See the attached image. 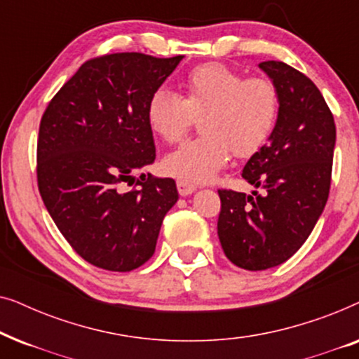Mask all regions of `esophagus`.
Returning a JSON list of instances; mask_svg holds the SVG:
<instances>
[{
  "mask_svg": "<svg viewBox=\"0 0 359 359\" xmlns=\"http://www.w3.org/2000/svg\"><path fill=\"white\" fill-rule=\"evenodd\" d=\"M176 188H178V193L181 196H189L196 191V186L193 183H189V181H184V180L176 181Z\"/></svg>",
  "mask_w": 359,
  "mask_h": 359,
  "instance_id": "esophagus-1",
  "label": "esophagus"
}]
</instances>
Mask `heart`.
<instances>
[{
    "mask_svg": "<svg viewBox=\"0 0 359 359\" xmlns=\"http://www.w3.org/2000/svg\"><path fill=\"white\" fill-rule=\"evenodd\" d=\"M183 96L158 90L147 104L150 129L176 144L201 117L203 135L184 142L165 156L168 175L189 183H205L229 165L232 151L250 156L262 149L276 126L279 96L268 78H245L222 63H203L181 81Z\"/></svg>",
    "mask_w": 359,
    "mask_h": 359,
    "instance_id": "b5f03b06",
    "label": "heart"
}]
</instances>
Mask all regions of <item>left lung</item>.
<instances>
[{
	"mask_svg": "<svg viewBox=\"0 0 359 359\" xmlns=\"http://www.w3.org/2000/svg\"><path fill=\"white\" fill-rule=\"evenodd\" d=\"M279 96L268 144L243 166L242 178L263 196L219 189L217 233L230 262L248 271L292 257L323 212L332 180L337 130L318 88L284 62H262Z\"/></svg>",
	"mask_w": 359,
	"mask_h": 359,
	"instance_id": "8db88e82",
	"label": "left lung"
}]
</instances>
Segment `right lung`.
I'll return each mask as SVG.
<instances>
[{
  "instance_id": "add662e5",
  "label": "right lung",
  "mask_w": 359,
  "mask_h": 359,
  "mask_svg": "<svg viewBox=\"0 0 359 359\" xmlns=\"http://www.w3.org/2000/svg\"><path fill=\"white\" fill-rule=\"evenodd\" d=\"M181 60L137 52L93 58L43 112L39 191L67 242L97 268L124 273L149 262L178 201L171 178L137 180L132 191L121 184L155 161L147 104Z\"/></svg>"
}]
</instances>
